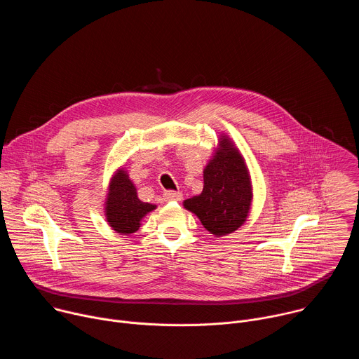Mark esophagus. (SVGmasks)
<instances>
[{"label": "esophagus", "mask_w": 359, "mask_h": 359, "mask_svg": "<svg viewBox=\"0 0 359 359\" xmlns=\"http://www.w3.org/2000/svg\"><path fill=\"white\" fill-rule=\"evenodd\" d=\"M163 197H165V200H166V201H180V200L183 198V194H182L180 191L168 190V191H165Z\"/></svg>", "instance_id": "1"}]
</instances>
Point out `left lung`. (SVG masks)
<instances>
[{
  "label": "left lung",
  "instance_id": "obj_1",
  "mask_svg": "<svg viewBox=\"0 0 359 359\" xmlns=\"http://www.w3.org/2000/svg\"><path fill=\"white\" fill-rule=\"evenodd\" d=\"M203 179V191L184 200V208L212 234L227 236L245 222L252 191L244 159L226 136L220 137V147L204 169Z\"/></svg>",
  "mask_w": 359,
  "mask_h": 359
}]
</instances>
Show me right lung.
Here are the masks:
<instances>
[{"instance_id": "right-lung-1", "label": "right lung", "mask_w": 359, "mask_h": 359, "mask_svg": "<svg viewBox=\"0 0 359 359\" xmlns=\"http://www.w3.org/2000/svg\"><path fill=\"white\" fill-rule=\"evenodd\" d=\"M155 209V204L139 200L136 187L123 169L115 173V176L111 179L105 203L107 220L115 231L121 234L137 231L140 227V220Z\"/></svg>"}]
</instances>
